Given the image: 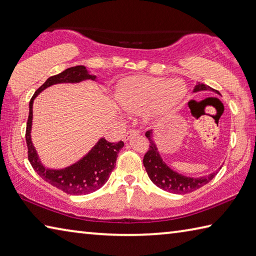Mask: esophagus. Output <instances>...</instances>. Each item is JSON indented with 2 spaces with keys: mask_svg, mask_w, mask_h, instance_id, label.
<instances>
[{
  "mask_svg": "<svg viewBox=\"0 0 256 256\" xmlns=\"http://www.w3.org/2000/svg\"><path fill=\"white\" fill-rule=\"evenodd\" d=\"M138 134V130L136 129H129L128 132L124 134V140H127V139H129L132 136H134V134Z\"/></svg>",
  "mask_w": 256,
  "mask_h": 256,
  "instance_id": "1",
  "label": "esophagus"
}]
</instances>
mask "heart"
Listing matches in <instances>:
<instances>
[{
  "mask_svg": "<svg viewBox=\"0 0 256 256\" xmlns=\"http://www.w3.org/2000/svg\"><path fill=\"white\" fill-rule=\"evenodd\" d=\"M186 86L182 81L154 76H134L122 84L117 100L129 112L146 109L144 118L152 122L172 110L184 98Z\"/></svg>",
  "mask_w": 256,
  "mask_h": 256,
  "instance_id": "heart-1",
  "label": "heart"
}]
</instances>
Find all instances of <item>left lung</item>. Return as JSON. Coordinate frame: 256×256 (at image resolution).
Instances as JSON below:
<instances>
[{
  "mask_svg": "<svg viewBox=\"0 0 256 256\" xmlns=\"http://www.w3.org/2000/svg\"><path fill=\"white\" fill-rule=\"evenodd\" d=\"M203 90L214 91V92H218L220 94L218 90L210 88V86H206L204 84H196L194 92ZM146 137L149 139V144H149L148 150L144 156V166L146 168V172L150 180L157 187L162 188V190L168 192H172V194H188V192H195L198 188L206 185L218 174V172H215L204 177L192 178L182 176L177 172H174L162 162L160 155H159L156 144L152 139V130L146 132Z\"/></svg>",
  "mask_w": 256,
  "mask_h": 256,
  "instance_id": "1",
  "label": "left lung"
}]
</instances>
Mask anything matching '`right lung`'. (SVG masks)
I'll return each mask as SVG.
<instances>
[{
  "label": "right lung",
  "instance_id": "1",
  "mask_svg": "<svg viewBox=\"0 0 256 256\" xmlns=\"http://www.w3.org/2000/svg\"><path fill=\"white\" fill-rule=\"evenodd\" d=\"M91 79L94 80L96 76L90 74L86 66H76L66 69L59 74L52 76L38 88L30 100V112L26 122V140L28 146V158L31 166L38 175L58 190L70 195H86L94 192L102 187L116 166L118 152L124 147V142H110L101 138L94 144V147L76 162L74 165L64 170H48L42 165L38 158V154L31 142V126H32V106L36 96L48 86L64 82H80V81Z\"/></svg>",
  "mask_w": 256,
  "mask_h": 256
}]
</instances>
